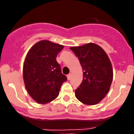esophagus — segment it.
Wrapping results in <instances>:
<instances>
[{"instance_id": "obj_1", "label": "esophagus", "mask_w": 134, "mask_h": 134, "mask_svg": "<svg viewBox=\"0 0 134 134\" xmlns=\"http://www.w3.org/2000/svg\"><path fill=\"white\" fill-rule=\"evenodd\" d=\"M67 76V79H68L69 80L71 79V73H69V74Z\"/></svg>"}]
</instances>
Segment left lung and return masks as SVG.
Listing matches in <instances>:
<instances>
[{
  "label": "left lung",
  "instance_id": "left-lung-1",
  "mask_svg": "<svg viewBox=\"0 0 134 134\" xmlns=\"http://www.w3.org/2000/svg\"><path fill=\"white\" fill-rule=\"evenodd\" d=\"M70 49L78 58L83 71V80L75 90V96L87 105H94L108 93L113 69L105 51L97 44L88 43Z\"/></svg>",
  "mask_w": 134,
  "mask_h": 134
}]
</instances>
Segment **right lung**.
Returning <instances> with one entry per match:
<instances>
[{
    "mask_svg": "<svg viewBox=\"0 0 134 134\" xmlns=\"http://www.w3.org/2000/svg\"><path fill=\"white\" fill-rule=\"evenodd\" d=\"M63 45L43 40L37 42L27 54L23 65V78L30 95L39 104H47L58 96L67 78L56 61Z\"/></svg>",
    "mask_w": 134,
    "mask_h": 134,
    "instance_id": "add662e5",
    "label": "right lung"
}]
</instances>
